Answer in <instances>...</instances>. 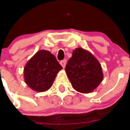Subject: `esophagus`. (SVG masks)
I'll use <instances>...</instances> for the list:
<instances>
[{
	"mask_svg": "<svg viewBox=\"0 0 130 130\" xmlns=\"http://www.w3.org/2000/svg\"><path fill=\"white\" fill-rule=\"evenodd\" d=\"M60 65H61L63 68H64L65 66H66V60H62V61H60Z\"/></svg>",
	"mask_w": 130,
	"mask_h": 130,
	"instance_id": "1",
	"label": "esophagus"
}]
</instances>
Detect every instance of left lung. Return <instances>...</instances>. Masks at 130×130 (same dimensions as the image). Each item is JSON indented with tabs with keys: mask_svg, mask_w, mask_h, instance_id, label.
Listing matches in <instances>:
<instances>
[{
	"mask_svg": "<svg viewBox=\"0 0 130 130\" xmlns=\"http://www.w3.org/2000/svg\"><path fill=\"white\" fill-rule=\"evenodd\" d=\"M65 71L72 87L81 93L92 92L104 79L99 61L91 53L81 47L73 51Z\"/></svg>",
	"mask_w": 130,
	"mask_h": 130,
	"instance_id": "8db88e82",
	"label": "left lung"
}]
</instances>
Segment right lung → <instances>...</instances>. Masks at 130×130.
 Segmentation results:
<instances>
[{
	"label": "right lung",
	"mask_w": 130,
	"mask_h": 130,
	"mask_svg": "<svg viewBox=\"0 0 130 130\" xmlns=\"http://www.w3.org/2000/svg\"><path fill=\"white\" fill-rule=\"evenodd\" d=\"M62 69L56 57L47 50H40L24 68V79L31 89L38 92L48 90L57 74Z\"/></svg>",
	"instance_id": "add662e5"
}]
</instances>
